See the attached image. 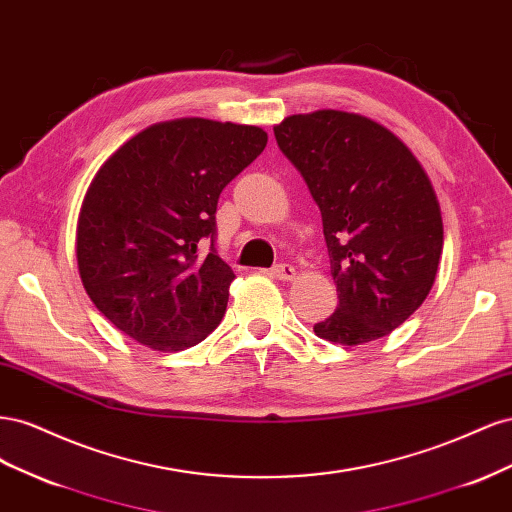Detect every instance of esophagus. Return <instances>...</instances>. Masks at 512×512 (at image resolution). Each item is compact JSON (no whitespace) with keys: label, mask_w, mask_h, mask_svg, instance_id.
<instances>
[{"label":"esophagus","mask_w":512,"mask_h":512,"mask_svg":"<svg viewBox=\"0 0 512 512\" xmlns=\"http://www.w3.org/2000/svg\"><path fill=\"white\" fill-rule=\"evenodd\" d=\"M271 273L277 277V280H284V282H290V280H294V277H297V271H294V267L288 265V262H284V265H275L271 269Z\"/></svg>","instance_id":"esophagus-1"}]
</instances>
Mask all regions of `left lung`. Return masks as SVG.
Returning <instances> with one entry per match:
<instances>
[{
  "label": "left lung",
  "instance_id": "8db88e82",
  "mask_svg": "<svg viewBox=\"0 0 512 512\" xmlns=\"http://www.w3.org/2000/svg\"><path fill=\"white\" fill-rule=\"evenodd\" d=\"M322 215L339 305L314 333L342 346L404 324L436 282L444 230L433 185L412 151L369 117L290 115L273 128Z\"/></svg>",
  "mask_w": 512,
  "mask_h": 512
}]
</instances>
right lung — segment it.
<instances>
[{"mask_svg": "<svg viewBox=\"0 0 512 512\" xmlns=\"http://www.w3.org/2000/svg\"><path fill=\"white\" fill-rule=\"evenodd\" d=\"M265 147L262 128L185 117L153 123L100 166L76 224V260L89 299L119 331L179 352L218 327L235 273L213 247L215 209ZM205 238L212 250L200 259Z\"/></svg>", "mask_w": 512, "mask_h": 512, "instance_id": "1", "label": "right lung"}]
</instances>
